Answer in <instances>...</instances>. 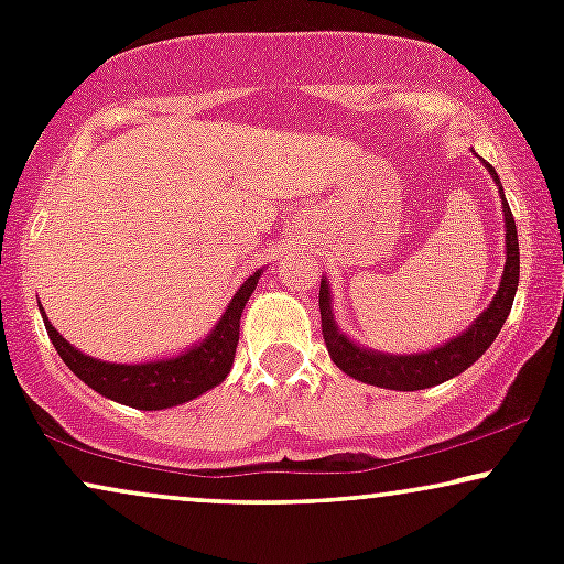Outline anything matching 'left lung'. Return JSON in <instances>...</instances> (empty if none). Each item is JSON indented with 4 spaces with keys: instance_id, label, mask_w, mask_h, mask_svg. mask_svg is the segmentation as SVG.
<instances>
[{
    "instance_id": "left-lung-1",
    "label": "left lung",
    "mask_w": 564,
    "mask_h": 564,
    "mask_svg": "<svg viewBox=\"0 0 564 564\" xmlns=\"http://www.w3.org/2000/svg\"><path fill=\"white\" fill-rule=\"evenodd\" d=\"M490 174L496 177V170L488 164ZM498 183V177H496ZM503 217H507V264H503L501 286H498L494 302L485 313L469 326L467 334L456 336L448 345L432 349L424 355H379L360 349L336 328L332 313V294L328 283L321 281V328L323 341H326L328 355L341 371L352 379L366 381V384L387 387V390H426L440 381L458 377L462 371L475 364L477 358L494 345V339L501 332V326L509 318L511 302H514L517 283H520V243H517V225L511 217V209L503 198Z\"/></svg>"
}]
</instances>
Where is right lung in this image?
I'll use <instances>...</instances> for the list:
<instances>
[{
    "mask_svg": "<svg viewBox=\"0 0 564 564\" xmlns=\"http://www.w3.org/2000/svg\"><path fill=\"white\" fill-rule=\"evenodd\" d=\"M257 278H260V273L246 278V283L232 296L230 307L225 310L215 332L206 336L198 347L187 349L185 355L172 360L138 366L106 364V360L87 358L79 349L70 347L47 318H44V326H47L50 339H53L63 364L84 384L116 400V403L140 408V411H161V408H172L198 398V394L212 390V387H217L219 381L228 377L232 358H236L241 313L246 302H249L251 291L257 286Z\"/></svg>",
    "mask_w": 564,
    "mask_h": 564,
    "instance_id": "1",
    "label": "right lung"
}]
</instances>
